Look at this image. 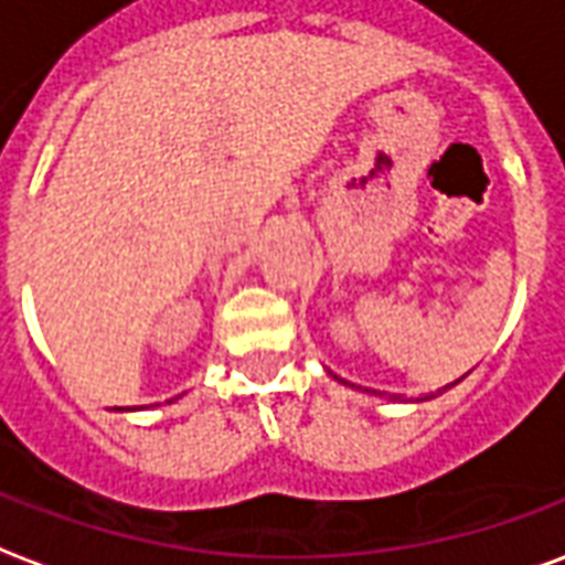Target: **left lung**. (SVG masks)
Listing matches in <instances>:
<instances>
[{
  "label": "left lung",
  "instance_id": "1",
  "mask_svg": "<svg viewBox=\"0 0 565 565\" xmlns=\"http://www.w3.org/2000/svg\"><path fill=\"white\" fill-rule=\"evenodd\" d=\"M337 379V382H343V385H349V382H345V379H340V376H333ZM463 379V376H460ZM460 379H455V382H451V385H446V388H439L436 391V394H424V397H418V401H413V403H422V401H434V397H439V394H443V391H448V388H455L457 382H460ZM352 388H355V385H352ZM394 401H401V397H394Z\"/></svg>",
  "mask_w": 565,
  "mask_h": 565
}]
</instances>
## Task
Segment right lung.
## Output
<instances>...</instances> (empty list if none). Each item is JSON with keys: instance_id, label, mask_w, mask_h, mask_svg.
Returning <instances> with one entry per match:
<instances>
[{"instance_id": "add662e5", "label": "right lung", "mask_w": 565, "mask_h": 565, "mask_svg": "<svg viewBox=\"0 0 565 565\" xmlns=\"http://www.w3.org/2000/svg\"><path fill=\"white\" fill-rule=\"evenodd\" d=\"M174 401H180V397H174ZM117 413H129V409H119V406H117Z\"/></svg>"}]
</instances>
